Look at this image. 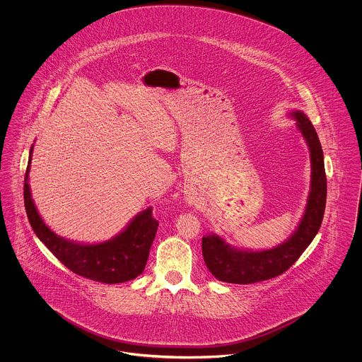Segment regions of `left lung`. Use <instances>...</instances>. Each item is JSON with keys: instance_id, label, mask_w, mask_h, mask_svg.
I'll return each mask as SVG.
<instances>
[{"instance_id": "8db88e82", "label": "left lung", "mask_w": 362, "mask_h": 362, "mask_svg": "<svg viewBox=\"0 0 362 362\" xmlns=\"http://www.w3.org/2000/svg\"><path fill=\"white\" fill-rule=\"evenodd\" d=\"M292 117L310 146L312 165L310 197L303 220L288 240L264 251L230 248L217 235L202 238V254L207 269L218 281L247 285L281 276L301 257L320 229L327 198L322 145L313 124L304 112L294 111Z\"/></svg>"}]
</instances>
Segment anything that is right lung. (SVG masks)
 Segmentation results:
<instances>
[{
  "label": "right lung",
  "mask_w": 362,
  "mask_h": 362,
  "mask_svg": "<svg viewBox=\"0 0 362 362\" xmlns=\"http://www.w3.org/2000/svg\"><path fill=\"white\" fill-rule=\"evenodd\" d=\"M33 148L34 145L24 177V206L36 236L55 258L77 276L103 284H121L139 276L145 269L158 226V221L152 216V207L141 211L112 240L80 244L59 238L43 223L31 198L28 173Z\"/></svg>",
  "instance_id": "right-lung-1"
}]
</instances>
